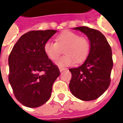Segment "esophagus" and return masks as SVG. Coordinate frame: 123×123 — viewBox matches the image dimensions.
Here are the masks:
<instances>
[{
	"label": "esophagus",
	"mask_w": 123,
	"mask_h": 123,
	"mask_svg": "<svg viewBox=\"0 0 123 123\" xmlns=\"http://www.w3.org/2000/svg\"><path fill=\"white\" fill-rule=\"evenodd\" d=\"M66 70L65 68H63V67H59V70H60L61 72L63 71V70Z\"/></svg>",
	"instance_id": "esophagus-1"
}]
</instances>
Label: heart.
Wrapping results in <instances>:
<instances>
[{"instance_id": "obj_1", "label": "heart", "mask_w": 123, "mask_h": 123, "mask_svg": "<svg viewBox=\"0 0 123 123\" xmlns=\"http://www.w3.org/2000/svg\"><path fill=\"white\" fill-rule=\"evenodd\" d=\"M64 49L65 55L62 56L56 64L59 66H70L82 62L89 55L91 49L90 41L76 33L64 31L56 35L55 42L47 41L44 45V51L49 59L55 61Z\"/></svg>"}]
</instances>
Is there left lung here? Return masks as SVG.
<instances>
[{"mask_svg": "<svg viewBox=\"0 0 123 123\" xmlns=\"http://www.w3.org/2000/svg\"><path fill=\"white\" fill-rule=\"evenodd\" d=\"M74 30L88 36L91 49L84 64L69 69L72 74L69 88L72 94L81 100H94L110 85L113 65L111 48L99 31L86 26L77 27Z\"/></svg>", "mask_w": 123, "mask_h": 123, "instance_id": "8db88e82", "label": "left lung"}]
</instances>
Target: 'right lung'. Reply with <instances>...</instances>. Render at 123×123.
<instances>
[{
  "instance_id": "right-lung-1",
  "label": "right lung",
  "mask_w": 123,
  "mask_h": 123,
  "mask_svg": "<svg viewBox=\"0 0 123 123\" xmlns=\"http://www.w3.org/2000/svg\"><path fill=\"white\" fill-rule=\"evenodd\" d=\"M56 30L30 31L22 35L8 56V80L20 103L37 107L50 98L54 82L60 75L58 67L48 58L44 45Z\"/></svg>"
}]
</instances>
